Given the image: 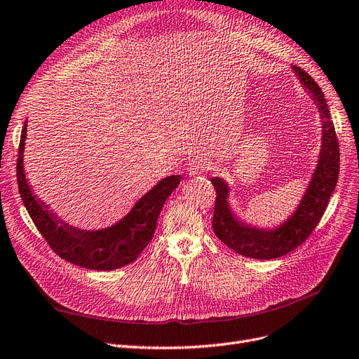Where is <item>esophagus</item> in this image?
Masks as SVG:
<instances>
[{
	"instance_id": "1",
	"label": "esophagus",
	"mask_w": 359,
	"mask_h": 359,
	"mask_svg": "<svg viewBox=\"0 0 359 359\" xmlns=\"http://www.w3.org/2000/svg\"><path fill=\"white\" fill-rule=\"evenodd\" d=\"M210 168V162L208 159H203V157H194L193 161L189 163V172L191 175L202 174V172H206Z\"/></svg>"
}]
</instances>
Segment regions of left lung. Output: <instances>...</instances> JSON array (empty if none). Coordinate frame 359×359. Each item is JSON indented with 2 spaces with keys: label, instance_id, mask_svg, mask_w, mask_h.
Instances as JSON below:
<instances>
[{
  "label": "left lung",
  "instance_id": "left-lung-1",
  "mask_svg": "<svg viewBox=\"0 0 359 359\" xmlns=\"http://www.w3.org/2000/svg\"><path fill=\"white\" fill-rule=\"evenodd\" d=\"M293 70L296 72L300 83L312 97L313 103L317 104L323 119L320 161L296 212L276 229L246 225L234 217L228 206V185L225 181L218 177L210 180L215 191H217L212 218L215 236L229 249H233L241 256L253 257V259H276V257L287 255L302 245L323 218L339 178V141L324 93L304 69L293 66Z\"/></svg>",
  "mask_w": 359,
  "mask_h": 359
}]
</instances>
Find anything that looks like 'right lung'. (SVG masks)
<instances>
[{
    "mask_svg": "<svg viewBox=\"0 0 359 359\" xmlns=\"http://www.w3.org/2000/svg\"><path fill=\"white\" fill-rule=\"evenodd\" d=\"M26 122L18 154L19 193L27 213L50 248L62 259L87 269L110 271L134 262L153 238L157 218L166 198L178 187L181 175L161 180L118 224L97 231L75 228L54 217L29 189L23 169Z\"/></svg>",
    "mask_w": 359,
    "mask_h": 359,
    "instance_id": "1",
    "label": "right lung"
}]
</instances>
